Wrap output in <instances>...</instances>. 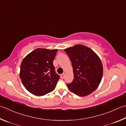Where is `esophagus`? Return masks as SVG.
I'll return each mask as SVG.
<instances>
[{"label": "esophagus", "mask_w": 126, "mask_h": 126, "mask_svg": "<svg viewBox=\"0 0 126 126\" xmlns=\"http://www.w3.org/2000/svg\"><path fill=\"white\" fill-rule=\"evenodd\" d=\"M60 77H61V78L62 79H63V78H64V77H65V74H61V75H60Z\"/></svg>", "instance_id": "esophagus-1"}]
</instances>
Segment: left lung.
<instances>
[{
	"mask_svg": "<svg viewBox=\"0 0 126 126\" xmlns=\"http://www.w3.org/2000/svg\"><path fill=\"white\" fill-rule=\"evenodd\" d=\"M71 61L74 80L67 86L78 96L89 95L98 87L103 75L100 57L91 48L81 44L64 49Z\"/></svg>",
	"mask_w": 126,
	"mask_h": 126,
	"instance_id": "8db88e82",
	"label": "left lung"
}]
</instances>
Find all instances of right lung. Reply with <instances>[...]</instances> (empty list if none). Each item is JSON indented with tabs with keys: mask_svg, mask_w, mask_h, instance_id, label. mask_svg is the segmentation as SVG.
Instances as JSON below:
<instances>
[{
	"mask_svg": "<svg viewBox=\"0 0 126 126\" xmlns=\"http://www.w3.org/2000/svg\"><path fill=\"white\" fill-rule=\"evenodd\" d=\"M57 51V49L37 48L22 60L20 78L31 94L44 96L55 89L60 78L53 65Z\"/></svg>",
	"mask_w": 126,
	"mask_h": 126,
	"instance_id": "obj_1",
	"label": "right lung"
}]
</instances>
